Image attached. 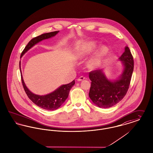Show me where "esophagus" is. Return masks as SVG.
Masks as SVG:
<instances>
[{
	"mask_svg": "<svg viewBox=\"0 0 153 153\" xmlns=\"http://www.w3.org/2000/svg\"><path fill=\"white\" fill-rule=\"evenodd\" d=\"M85 79V78L82 76H80L79 78H78L77 79V81H82L84 80Z\"/></svg>",
	"mask_w": 153,
	"mask_h": 153,
	"instance_id": "34e87169",
	"label": "esophagus"
}]
</instances>
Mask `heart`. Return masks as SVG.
<instances>
[{"label":"heart","instance_id":"1","mask_svg":"<svg viewBox=\"0 0 153 153\" xmlns=\"http://www.w3.org/2000/svg\"><path fill=\"white\" fill-rule=\"evenodd\" d=\"M96 47V44L94 42H90L87 44L80 47L78 51L77 54L79 57L85 56L91 53ZM108 51V48L106 46H102L99 51H97L94 56L88 62V67L91 68H94L96 67L99 64L102 57L107 54Z\"/></svg>","mask_w":153,"mask_h":153}]
</instances>
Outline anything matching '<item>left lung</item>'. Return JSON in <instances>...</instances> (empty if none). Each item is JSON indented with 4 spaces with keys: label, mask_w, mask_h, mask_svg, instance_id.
<instances>
[{
    "label": "left lung",
    "mask_w": 153,
    "mask_h": 153,
    "mask_svg": "<svg viewBox=\"0 0 153 153\" xmlns=\"http://www.w3.org/2000/svg\"><path fill=\"white\" fill-rule=\"evenodd\" d=\"M123 65L122 75L116 80H108L102 70L89 72L92 81L89 96L93 102L100 108H110L120 102L126 95L132 78L134 61L128 46L119 58Z\"/></svg>",
    "instance_id": "8db88e82"
}]
</instances>
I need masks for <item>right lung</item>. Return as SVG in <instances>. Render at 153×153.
Listing matches in <instances>:
<instances>
[{"label":"right lung","mask_w":153,"mask_h":153,"mask_svg":"<svg viewBox=\"0 0 153 153\" xmlns=\"http://www.w3.org/2000/svg\"><path fill=\"white\" fill-rule=\"evenodd\" d=\"M59 32V31L45 33L32 39L31 41L28 42L27 45L25 46L24 51L21 53V57H22V56L28 50H30L31 48H32L35 45H36V43H39V42L43 41L44 39H49L51 37L54 36ZM20 69L21 71V81H22L23 88L24 89V91L26 93L27 95L34 104H35L38 107L45 110H55L59 108L67 99L71 89L75 84V81L74 80L68 84L61 85L56 90H55L54 91L51 92L49 94L43 95V96L35 94L32 93L27 88V87L26 86L24 83L22 74H21V71L20 61Z\"/></svg>","instance_id":"1"}]
</instances>
